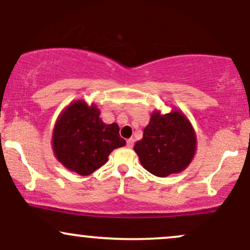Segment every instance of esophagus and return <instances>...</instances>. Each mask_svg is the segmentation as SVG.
Returning a JSON list of instances; mask_svg holds the SVG:
<instances>
[{
    "label": "esophagus",
    "mask_w": 250,
    "mask_h": 250,
    "mask_svg": "<svg viewBox=\"0 0 250 250\" xmlns=\"http://www.w3.org/2000/svg\"><path fill=\"white\" fill-rule=\"evenodd\" d=\"M133 144H134V139H132V138H131V139H128L127 142H126V145H127L128 148H131L132 146H133Z\"/></svg>",
    "instance_id": "34e87169"
}]
</instances>
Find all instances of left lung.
Segmentation results:
<instances>
[{"instance_id": "obj_1", "label": "left lung", "mask_w": 250, "mask_h": 250, "mask_svg": "<svg viewBox=\"0 0 250 250\" xmlns=\"http://www.w3.org/2000/svg\"><path fill=\"white\" fill-rule=\"evenodd\" d=\"M143 167L155 177L166 178L186 169L196 151V134L183 111L173 107L169 113L155 110L143 139L134 145Z\"/></svg>"}]
</instances>
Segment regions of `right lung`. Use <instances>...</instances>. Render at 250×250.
I'll use <instances>...</instances> for the list:
<instances>
[{
	"mask_svg": "<svg viewBox=\"0 0 250 250\" xmlns=\"http://www.w3.org/2000/svg\"><path fill=\"white\" fill-rule=\"evenodd\" d=\"M99 116L96 104L78 99L62 111L52 132L56 159L83 177L101 168L113 149L126 145L118 124H105Z\"/></svg>",
	"mask_w": 250,
	"mask_h": 250,
	"instance_id": "add662e5",
	"label": "right lung"
}]
</instances>
